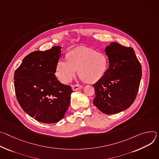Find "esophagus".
I'll return each instance as SVG.
<instances>
[{
	"mask_svg": "<svg viewBox=\"0 0 159 159\" xmlns=\"http://www.w3.org/2000/svg\"><path fill=\"white\" fill-rule=\"evenodd\" d=\"M82 88H83V86L81 85H80V84H75V85L72 86V89L74 91L79 90L81 89Z\"/></svg>",
	"mask_w": 159,
	"mask_h": 159,
	"instance_id": "esophagus-1",
	"label": "esophagus"
}]
</instances>
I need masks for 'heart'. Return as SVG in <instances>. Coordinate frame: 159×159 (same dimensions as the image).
<instances>
[{"mask_svg": "<svg viewBox=\"0 0 159 159\" xmlns=\"http://www.w3.org/2000/svg\"><path fill=\"white\" fill-rule=\"evenodd\" d=\"M109 66L107 56L95 50L79 48L67 54V61L59 59L56 65V74L59 80L68 83L75 75L86 83H95L106 73Z\"/></svg>", "mask_w": 159, "mask_h": 159, "instance_id": "obj_1", "label": "heart"}]
</instances>
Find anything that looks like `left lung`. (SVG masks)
I'll use <instances>...</instances> for the list:
<instances>
[{
    "mask_svg": "<svg viewBox=\"0 0 159 159\" xmlns=\"http://www.w3.org/2000/svg\"><path fill=\"white\" fill-rule=\"evenodd\" d=\"M105 52L109 67L93 84V104L103 114H114L127 109L134 102L142 78V66L131 47L112 42Z\"/></svg>",
    "mask_w": 159,
    "mask_h": 159,
    "instance_id": "8db88e82",
    "label": "left lung"
}]
</instances>
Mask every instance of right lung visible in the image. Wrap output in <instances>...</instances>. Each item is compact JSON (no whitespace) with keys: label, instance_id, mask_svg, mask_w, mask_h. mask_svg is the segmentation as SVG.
Returning <instances> with one entry per match:
<instances>
[{"label":"right lung","instance_id":"obj_1","mask_svg":"<svg viewBox=\"0 0 159 159\" xmlns=\"http://www.w3.org/2000/svg\"><path fill=\"white\" fill-rule=\"evenodd\" d=\"M61 48L55 46L30 53L14 73L15 92L20 106L30 116L47 124L64 117L73 92L55 76Z\"/></svg>","mask_w":159,"mask_h":159}]
</instances>
